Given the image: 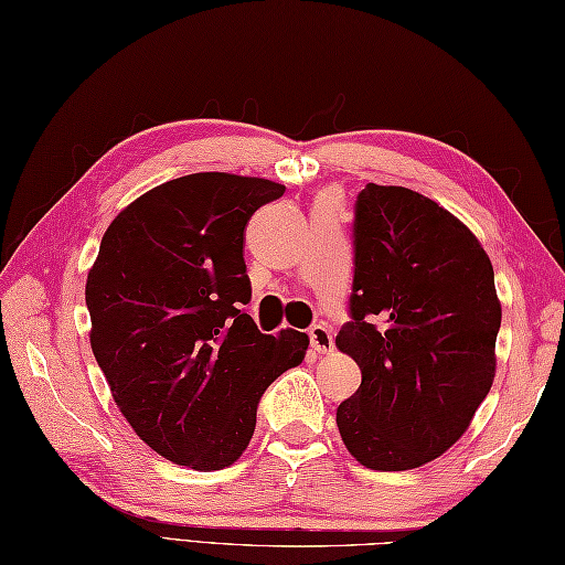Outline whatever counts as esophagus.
I'll use <instances>...</instances> for the list:
<instances>
[{
  "label": "esophagus",
  "mask_w": 565,
  "mask_h": 565,
  "mask_svg": "<svg viewBox=\"0 0 565 565\" xmlns=\"http://www.w3.org/2000/svg\"><path fill=\"white\" fill-rule=\"evenodd\" d=\"M308 337H310V347H312V351H318V353H330V351L334 349L332 332L327 330L324 324H315V327H310Z\"/></svg>",
  "instance_id": "34e87169"
}]
</instances>
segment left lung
I'll return each mask as SVG.
<instances>
[{"label":"left lung","mask_w":565,"mask_h":565,"mask_svg":"<svg viewBox=\"0 0 565 565\" xmlns=\"http://www.w3.org/2000/svg\"><path fill=\"white\" fill-rule=\"evenodd\" d=\"M353 245V322L337 349L361 387L337 426L363 467H422L462 438L493 385L503 312L491 259L448 209L375 182L359 194Z\"/></svg>","instance_id":"1"}]
</instances>
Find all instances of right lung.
Returning <instances> with one entry per match:
<instances>
[{"label": "right lung", "mask_w": 565, "mask_h": 565, "mask_svg": "<svg viewBox=\"0 0 565 565\" xmlns=\"http://www.w3.org/2000/svg\"><path fill=\"white\" fill-rule=\"evenodd\" d=\"M284 185L233 173L168 180L127 204L88 269L90 349L117 409L166 460L196 471L245 452L257 402L310 339L262 334L243 231Z\"/></svg>", "instance_id": "add662e5"}]
</instances>
